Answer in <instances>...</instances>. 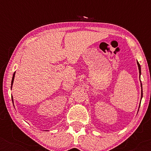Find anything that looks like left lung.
I'll return each instance as SVG.
<instances>
[{
  "instance_id": "1",
  "label": "left lung",
  "mask_w": 151,
  "mask_h": 151,
  "mask_svg": "<svg viewBox=\"0 0 151 151\" xmlns=\"http://www.w3.org/2000/svg\"><path fill=\"white\" fill-rule=\"evenodd\" d=\"M137 66H138V69H139V79H140V75H141V67H140V65L139 63H138V62L137 61ZM141 82V81H140ZM141 100H142V97H143V93H142V82H141ZM140 100V101H141ZM140 104H141V102H140Z\"/></svg>"
}]
</instances>
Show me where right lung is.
I'll use <instances>...</instances> for the list:
<instances>
[{
  "instance_id": "add662e5",
  "label": "right lung",
  "mask_w": 151,
  "mask_h": 151,
  "mask_svg": "<svg viewBox=\"0 0 151 151\" xmlns=\"http://www.w3.org/2000/svg\"><path fill=\"white\" fill-rule=\"evenodd\" d=\"M15 73H16V72L15 73H14V75H13V77H12V85H11V88H12V85H13V83H14V77H15ZM12 102H13V104H14V99H13V97L12 96Z\"/></svg>"
}]
</instances>
